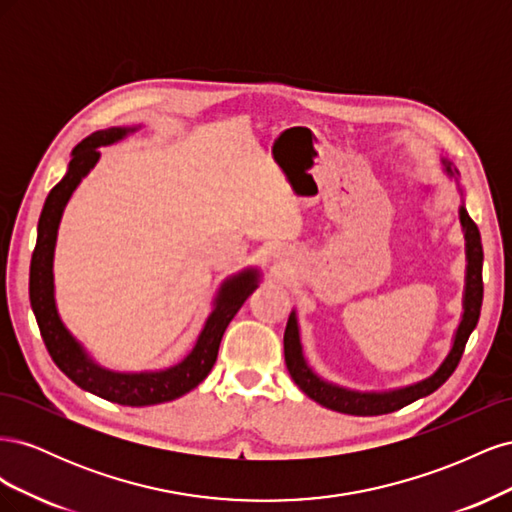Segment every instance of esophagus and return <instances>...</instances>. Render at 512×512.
Segmentation results:
<instances>
[{
	"mask_svg": "<svg viewBox=\"0 0 512 512\" xmlns=\"http://www.w3.org/2000/svg\"><path fill=\"white\" fill-rule=\"evenodd\" d=\"M275 258H277V260H282V254H275Z\"/></svg>",
	"mask_w": 512,
	"mask_h": 512,
	"instance_id": "esophagus-1",
	"label": "esophagus"
}]
</instances>
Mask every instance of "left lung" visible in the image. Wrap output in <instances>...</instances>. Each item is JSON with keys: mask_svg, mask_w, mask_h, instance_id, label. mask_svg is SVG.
Segmentation results:
<instances>
[{"mask_svg": "<svg viewBox=\"0 0 512 512\" xmlns=\"http://www.w3.org/2000/svg\"><path fill=\"white\" fill-rule=\"evenodd\" d=\"M442 166H444V173L451 175L457 181L459 173L457 168H453V162L442 158ZM457 188H459V194L463 196L459 181H457ZM459 222L463 230V239H466V286H463V314L453 337V346L448 350L446 359L440 363V367L423 380L408 386H399V389H389V391H354V389H346V386L333 384L329 380H324L322 376H318L316 371L309 367L303 354L297 312L292 309L286 331H284V359L290 371V378L309 399H314L316 404L342 414L378 416V414L395 412L399 408L412 404L416 399L431 395L433 391H438L448 378H451L455 367L459 365L463 348L468 344V337L476 329L480 305H483V243H480V232L463 205L459 207Z\"/></svg>", "mask_w": 512, "mask_h": 512, "instance_id": "left-lung-1", "label": "left lung"}]
</instances>
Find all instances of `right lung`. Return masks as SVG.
Instances as JSON below:
<instances>
[{
	"label": "right lung",
	"mask_w": 512,
	"mask_h": 512,
	"mask_svg": "<svg viewBox=\"0 0 512 512\" xmlns=\"http://www.w3.org/2000/svg\"><path fill=\"white\" fill-rule=\"evenodd\" d=\"M141 126H113L98 130L72 149L64 179L49 192L38 220V239L29 267V301L44 339V346L55 365L81 389L121 406H156L173 401L203 382L218 359L224 331L260 284V269L247 267L226 277L215 292L213 309L207 316L194 348L183 359L166 369L153 371H113L98 365L85 346L61 320L55 303V245L61 215L79 183L100 160V147L119 143Z\"/></svg>",
	"instance_id": "1"
}]
</instances>
